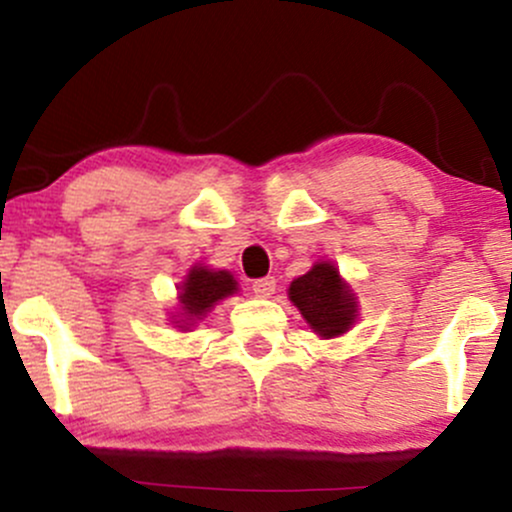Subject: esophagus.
I'll return each instance as SVG.
<instances>
[{
    "label": "esophagus",
    "instance_id": "obj_1",
    "mask_svg": "<svg viewBox=\"0 0 512 512\" xmlns=\"http://www.w3.org/2000/svg\"><path fill=\"white\" fill-rule=\"evenodd\" d=\"M274 291H277V282H274L272 277H265V279H257V282H252V294H255L257 299H269Z\"/></svg>",
    "mask_w": 512,
    "mask_h": 512
}]
</instances>
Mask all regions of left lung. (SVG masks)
I'll return each instance as SVG.
<instances>
[{
    "label": "left lung",
    "instance_id": "left-lung-1",
    "mask_svg": "<svg viewBox=\"0 0 512 512\" xmlns=\"http://www.w3.org/2000/svg\"><path fill=\"white\" fill-rule=\"evenodd\" d=\"M289 301L320 340L340 338L357 323L359 301L333 262H316L289 284Z\"/></svg>",
    "mask_w": 512,
    "mask_h": 512
}]
</instances>
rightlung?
<instances>
[{
  "mask_svg": "<svg viewBox=\"0 0 512 512\" xmlns=\"http://www.w3.org/2000/svg\"><path fill=\"white\" fill-rule=\"evenodd\" d=\"M233 294H238V282L228 269H211L196 262L177 286V313L172 316L174 328H194L218 301Z\"/></svg>",
  "mask_w": 512,
  "mask_h": 512,
  "instance_id": "right-lung-1",
  "label": "right lung"
}]
</instances>
